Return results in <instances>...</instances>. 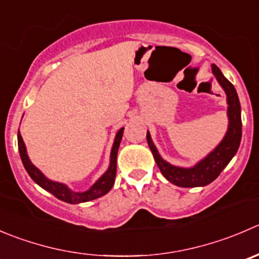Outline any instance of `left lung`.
I'll return each mask as SVG.
<instances>
[{
	"instance_id": "left-lung-1",
	"label": "left lung",
	"mask_w": 259,
	"mask_h": 259,
	"mask_svg": "<svg viewBox=\"0 0 259 259\" xmlns=\"http://www.w3.org/2000/svg\"><path fill=\"white\" fill-rule=\"evenodd\" d=\"M211 71L227 95V114L228 120H229L227 133L222 142L215 147V149H212L206 157L202 158L192 167H177L160 157L157 147L153 143L150 133L147 132L148 145L152 150L158 168L170 183L180 186V187H201V186H206L217 180L218 176L229 164L232 158L238 152L240 140H242V116H240L242 110H240V102L238 99L237 91L215 64L211 66Z\"/></svg>"
}]
</instances>
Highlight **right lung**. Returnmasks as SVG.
Here are the masks:
<instances>
[{
    "label": "right lung",
    "instance_id": "1",
    "mask_svg": "<svg viewBox=\"0 0 259 259\" xmlns=\"http://www.w3.org/2000/svg\"><path fill=\"white\" fill-rule=\"evenodd\" d=\"M122 133H124V127H121V129L116 133V135H115L114 144H112L111 153H110V164L107 170L89 188V190L83 191V192L73 191L71 190L68 186L64 185V183L49 180L39 168L35 167L31 163V160H30L29 155H27L26 147H25V143L24 140H22L20 132H17V144H19V152L22 160V164H24L25 169H26V172L29 173V176L31 177V180L34 181L35 183H37L40 187L44 188L45 191L50 192L52 195H54L57 199L62 200V201L68 202V204H81V202L91 201V200L99 199V197L104 196V195H106V193L111 190L112 186H114L115 176H116L117 150H119L120 143H121Z\"/></svg>",
    "mask_w": 259,
    "mask_h": 259
}]
</instances>
